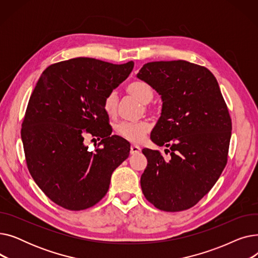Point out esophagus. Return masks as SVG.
<instances>
[{"instance_id": "esophagus-1", "label": "esophagus", "mask_w": 258, "mask_h": 258, "mask_svg": "<svg viewBox=\"0 0 258 258\" xmlns=\"http://www.w3.org/2000/svg\"><path fill=\"white\" fill-rule=\"evenodd\" d=\"M140 152H141V148L139 146L135 145V144H133L131 146V155H136V154H138Z\"/></svg>"}]
</instances>
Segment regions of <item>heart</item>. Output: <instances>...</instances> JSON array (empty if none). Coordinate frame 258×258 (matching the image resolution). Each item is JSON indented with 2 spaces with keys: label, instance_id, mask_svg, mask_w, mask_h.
I'll list each match as a JSON object with an SVG mask.
<instances>
[{
  "label": "heart",
  "instance_id": "heart-1",
  "mask_svg": "<svg viewBox=\"0 0 258 258\" xmlns=\"http://www.w3.org/2000/svg\"><path fill=\"white\" fill-rule=\"evenodd\" d=\"M126 91L133 96L139 99L142 103H148L154 98V91L152 87L145 83V81H133L126 87ZM117 106L118 95L115 91H112L104 97L103 110L108 116L114 117L117 112ZM151 128L152 125L147 120L124 121L116 126L117 133L122 138L135 143L143 141L146 134L151 131Z\"/></svg>",
  "mask_w": 258,
  "mask_h": 258
}]
</instances>
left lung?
<instances>
[{"instance_id":"left-lung-1","label":"left lung","mask_w":258,"mask_h":258,"mask_svg":"<svg viewBox=\"0 0 258 258\" xmlns=\"http://www.w3.org/2000/svg\"><path fill=\"white\" fill-rule=\"evenodd\" d=\"M137 77L161 95L162 113L151 139L170 154L166 159L143 148L142 192L160 210L191 208L227 164L232 122L218 81L207 68L186 60L147 62Z\"/></svg>"}]
</instances>
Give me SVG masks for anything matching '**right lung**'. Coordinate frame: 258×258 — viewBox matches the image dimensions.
Here are the masks:
<instances>
[{"instance_id":"right-lung-1","label":"right lung","mask_w":258,"mask_h":258,"mask_svg":"<svg viewBox=\"0 0 258 258\" xmlns=\"http://www.w3.org/2000/svg\"><path fill=\"white\" fill-rule=\"evenodd\" d=\"M133 68V61L78 57L53 63L40 75L21 136L31 177L58 206L77 211L97 204L113 171L128 157L130 143L111 136L103 100ZM87 133L102 138L94 152L83 143Z\"/></svg>"}]
</instances>
